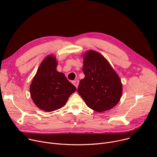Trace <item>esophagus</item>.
Here are the masks:
<instances>
[{
	"instance_id": "1",
	"label": "esophagus",
	"mask_w": 157,
	"mask_h": 157,
	"mask_svg": "<svg viewBox=\"0 0 157 157\" xmlns=\"http://www.w3.org/2000/svg\"><path fill=\"white\" fill-rule=\"evenodd\" d=\"M72 83L74 86H76V88H78V85H79V80H78V79L74 80V81H72Z\"/></svg>"
}]
</instances>
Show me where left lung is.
<instances>
[{
	"instance_id": "8db88e82",
	"label": "left lung",
	"mask_w": 157,
	"mask_h": 157,
	"mask_svg": "<svg viewBox=\"0 0 157 157\" xmlns=\"http://www.w3.org/2000/svg\"><path fill=\"white\" fill-rule=\"evenodd\" d=\"M82 79L78 92L88 108L97 112L108 111L116 105L122 95L120 77L104 56L94 50L83 55Z\"/></svg>"
}]
</instances>
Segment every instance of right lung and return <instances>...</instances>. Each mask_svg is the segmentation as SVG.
Segmentation results:
<instances>
[{"label":"right lung","mask_w":157,"mask_h":157,"mask_svg":"<svg viewBox=\"0 0 157 157\" xmlns=\"http://www.w3.org/2000/svg\"><path fill=\"white\" fill-rule=\"evenodd\" d=\"M56 65L55 56H46L40 63L30 86L32 101L39 109L46 112L61 108L76 90L63 73L56 71Z\"/></svg>","instance_id":"obj_1"}]
</instances>
